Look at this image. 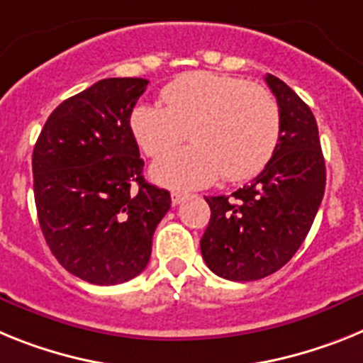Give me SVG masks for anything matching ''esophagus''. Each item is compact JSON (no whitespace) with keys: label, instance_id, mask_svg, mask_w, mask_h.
<instances>
[{"label":"esophagus","instance_id":"34e87169","mask_svg":"<svg viewBox=\"0 0 363 363\" xmlns=\"http://www.w3.org/2000/svg\"><path fill=\"white\" fill-rule=\"evenodd\" d=\"M186 199H190V194H184V191H172V203L173 204H181V203H184Z\"/></svg>","mask_w":363,"mask_h":363}]
</instances>
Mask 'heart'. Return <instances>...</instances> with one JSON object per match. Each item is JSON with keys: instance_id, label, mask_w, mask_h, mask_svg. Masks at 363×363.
<instances>
[{"instance_id": "b5f03b06", "label": "heart", "mask_w": 363, "mask_h": 363, "mask_svg": "<svg viewBox=\"0 0 363 363\" xmlns=\"http://www.w3.org/2000/svg\"><path fill=\"white\" fill-rule=\"evenodd\" d=\"M164 104L143 102L129 128L147 157H162L188 138L194 146L164 157L151 177L172 188H199L223 175L245 181L270 162L281 135V113L270 91L245 78L188 72L160 91Z\"/></svg>"}]
</instances>
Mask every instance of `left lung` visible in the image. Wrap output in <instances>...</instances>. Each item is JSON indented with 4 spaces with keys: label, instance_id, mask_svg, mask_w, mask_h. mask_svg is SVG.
Listing matches in <instances>:
<instances>
[{
    "label": "left lung",
    "instance_id": "1",
    "mask_svg": "<svg viewBox=\"0 0 363 363\" xmlns=\"http://www.w3.org/2000/svg\"><path fill=\"white\" fill-rule=\"evenodd\" d=\"M281 113L270 162L232 195L204 197L212 216L201 239L208 269L230 281L261 279L291 261L307 238L325 191V160L311 107L267 74Z\"/></svg>",
    "mask_w": 363,
    "mask_h": 363
}]
</instances>
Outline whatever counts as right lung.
Wrapping results in <instances>:
<instances>
[{
    "label": "right lung",
    "mask_w": 363,
    "mask_h": 363,
    "mask_svg": "<svg viewBox=\"0 0 363 363\" xmlns=\"http://www.w3.org/2000/svg\"><path fill=\"white\" fill-rule=\"evenodd\" d=\"M144 78H106L50 113L33 151L34 201L43 238L67 272L93 285L133 279L172 206L144 181L129 115Z\"/></svg>",
    "instance_id": "right-lung-1"
}]
</instances>
